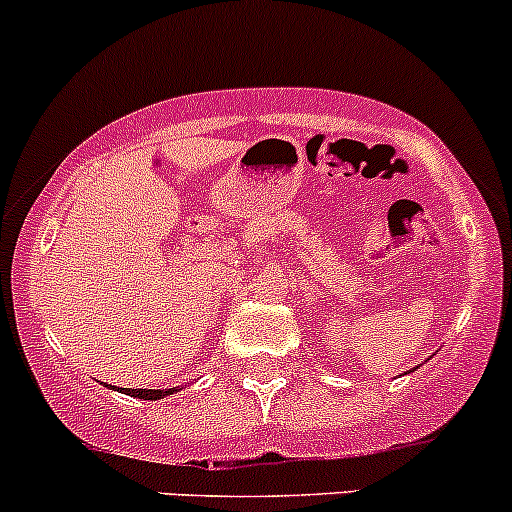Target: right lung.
Returning a JSON list of instances; mask_svg holds the SVG:
<instances>
[{
	"mask_svg": "<svg viewBox=\"0 0 512 512\" xmlns=\"http://www.w3.org/2000/svg\"><path fill=\"white\" fill-rule=\"evenodd\" d=\"M128 396H136V399H146V401H153V399H163V396L173 394V391H160V389H126Z\"/></svg>",
	"mask_w": 512,
	"mask_h": 512,
	"instance_id": "obj_1",
	"label": "right lung"
}]
</instances>
